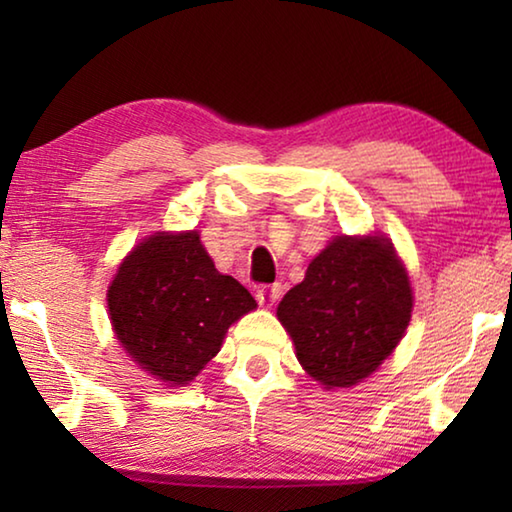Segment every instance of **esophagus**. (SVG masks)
Returning <instances> with one entry per match:
<instances>
[{
    "instance_id": "1",
    "label": "esophagus",
    "mask_w": 512,
    "mask_h": 512,
    "mask_svg": "<svg viewBox=\"0 0 512 512\" xmlns=\"http://www.w3.org/2000/svg\"><path fill=\"white\" fill-rule=\"evenodd\" d=\"M280 296H282L280 284H262V287H259L255 293V298L262 307H273L275 302L280 300Z\"/></svg>"
}]
</instances>
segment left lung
Instances as JSON below:
<instances>
[{
    "mask_svg": "<svg viewBox=\"0 0 512 512\" xmlns=\"http://www.w3.org/2000/svg\"><path fill=\"white\" fill-rule=\"evenodd\" d=\"M409 273L386 237H336L277 305L296 357L325 388L372 375L409 327Z\"/></svg>",
    "mask_w": 512,
    "mask_h": 512,
    "instance_id": "8db88e82",
    "label": "left lung"
}]
</instances>
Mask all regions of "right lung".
I'll use <instances>...</instances> for the list:
<instances>
[{
  "label": "right lung",
  "instance_id": "obj_1",
  "mask_svg": "<svg viewBox=\"0 0 512 512\" xmlns=\"http://www.w3.org/2000/svg\"><path fill=\"white\" fill-rule=\"evenodd\" d=\"M106 298L121 348L171 386L189 384L228 327L257 307L235 277L216 271L196 230L146 237L119 264Z\"/></svg>",
  "mask_w": 512,
  "mask_h": 512
}]
</instances>
